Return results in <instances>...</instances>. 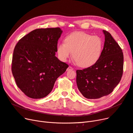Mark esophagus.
Segmentation results:
<instances>
[{"mask_svg": "<svg viewBox=\"0 0 133 133\" xmlns=\"http://www.w3.org/2000/svg\"><path fill=\"white\" fill-rule=\"evenodd\" d=\"M73 70V68L71 67V66H69L67 68V71H72Z\"/></svg>", "mask_w": 133, "mask_h": 133, "instance_id": "esophagus-1", "label": "esophagus"}]
</instances>
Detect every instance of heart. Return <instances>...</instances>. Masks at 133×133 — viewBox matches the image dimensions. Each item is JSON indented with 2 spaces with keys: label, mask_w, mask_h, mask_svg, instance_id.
Returning <instances> with one entry per match:
<instances>
[{
  "label": "heart",
  "mask_w": 133,
  "mask_h": 133,
  "mask_svg": "<svg viewBox=\"0 0 133 133\" xmlns=\"http://www.w3.org/2000/svg\"><path fill=\"white\" fill-rule=\"evenodd\" d=\"M64 42L57 45L58 57L62 61H66L72 52V57L78 65L88 67L94 65L101 56L102 42L98 36L75 32L68 35Z\"/></svg>",
  "instance_id": "1"
}]
</instances>
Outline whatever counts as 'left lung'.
Listing matches in <instances>:
<instances>
[{
    "mask_svg": "<svg viewBox=\"0 0 133 133\" xmlns=\"http://www.w3.org/2000/svg\"><path fill=\"white\" fill-rule=\"evenodd\" d=\"M105 43L101 56L94 65L76 71V82L83 96L97 99L108 95L118 84L123 75V54L111 34L103 30Z\"/></svg>",
    "mask_w": 133,
    "mask_h": 133,
    "instance_id": "8db88e82",
    "label": "left lung"
}]
</instances>
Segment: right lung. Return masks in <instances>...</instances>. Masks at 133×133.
<instances>
[{"label": "right lung", "mask_w": 133, "mask_h": 133, "mask_svg": "<svg viewBox=\"0 0 133 133\" xmlns=\"http://www.w3.org/2000/svg\"><path fill=\"white\" fill-rule=\"evenodd\" d=\"M60 28H40L22 38L15 47L12 73L17 87L28 97L41 99L50 93L68 65L55 56Z\"/></svg>", "instance_id": "add662e5"}]
</instances>
